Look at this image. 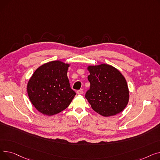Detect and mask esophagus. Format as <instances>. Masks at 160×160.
<instances>
[{
  "label": "esophagus",
  "mask_w": 160,
  "mask_h": 160,
  "mask_svg": "<svg viewBox=\"0 0 160 160\" xmlns=\"http://www.w3.org/2000/svg\"><path fill=\"white\" fill-rule=\"evenodd\" d=\"M83 91L82 90H78V91H77V93L78 94V95H82L83 94Z\"/></svg>",
  "instance_id": "1"
}]
</instances>
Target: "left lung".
I'll return each mask as SVG.
<instances>
[{"mask_svg":"<svg viewBox=\"0 0 160 160\" xmlns=\"http://www.w3.org/2000/svg\"><path fill=\"white\" fill-rule=\"evenodd\" d=\"M90 89L86 98L93 110L104 117L121 113L129 101L127 80L115 67L106 63L88 65Z\"/></svg>","mask_w":160,"mask_h":160,"instance_id":"obj_1","label":"left lung"}]
</instances>
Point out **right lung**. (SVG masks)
<instances>
[{
    "instance_id": "right-lung-1",
    "label": "right lung",
    "mask_w": 160,
    "mask_h": 160,
    "mask_svg": "<svg viewBox=\"0 0 160 160\" xmlns=\"http://www.w3.org/2000/svg\"><path fill=\"white\" fill-rule=\"evenodd\" d=\"M70 63L60 60L41 65L33 73L27 83L31 103L43 115L52 116L69 106L76 95L67 77Z\"/></svg>"
}]
</instances>
